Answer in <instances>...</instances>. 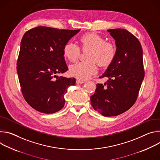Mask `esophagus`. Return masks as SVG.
Instances as JSON below:
<instances>
[{"instance_id":"esophagus-1","label":"esophagus","mask_w":160,"mask_h":160,"mask_svg":"<svg viewBox=\"0 0 160 160\" xmlns=\"http://www.w3.org/2000/svg\"><path fill=\"white\" fill-rule=\"evenodd\" d=\"M76 83L77 84H82V83H84V81H83L82 80H80V79H77L76 80Z\"/></svg>"}]
</instances>
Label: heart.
Instances as JSON below:
<instances>
[{"label":"heart","mask_w":160,"mask_h":160,"mask_svg":"<svg viewBox=\"0 0 160 160\" xmlns=\"http://www.w3.org/2000/svg\"><path fill=\"white\" fill-rule=\"evenodd\" d=\"M82 50H90L88 53V61L77 62L69 67L70 74L79 79L86 80L97 73V62L103 67L109 65L114 60L117 49L116 46L96 33H87L79 39ZM63 55L71 62L76 61L81 49L75 43L67 42L63 49Z\"/></svg>","instance_id":"heart-1"}]
</instances>
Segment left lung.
Masks as SVG:
<instances>
[{
  "instance_id": "obj_1",
  "label": "left lung",
  "mask_w": 160,
  "mask_h": 160,
  "mask_svg": "<svg viewBox=\"0 0 160 160\" xmlns=\"http://www.w3.org/2000/svg\"><path fill=\"white\" fill-rule=\"evenodd\" d=\"M114 39L117 52L114 61L100 78L108 81L97 84L90 97L93 109L103 116L119 115L137 100L144 78L142 48L138 39L125 29L108 30Z\"/></svg>"
}]
</instances>
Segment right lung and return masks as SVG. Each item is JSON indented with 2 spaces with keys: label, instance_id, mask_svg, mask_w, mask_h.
Listing matches in <instances>:
<instances>
[{
  "label": "right lung",
  "instance_id": "right-lung-1",
  "mask_svg": "<svg viewBox=\"0 0 160 160\" xmlns=\"http://www.w3.org/2000/svg\"><path fill=\"white\" fill-rule=\"evenodd\" d=\"M79 31L41 26L23 35L16 68L23 96L35 110L52 114L63 108L64 95L76 79L57 74L68 70L63 49Z\"/></svg>",
  "mask_w": 160,
  "mask_h": 160
}]
</instances>
